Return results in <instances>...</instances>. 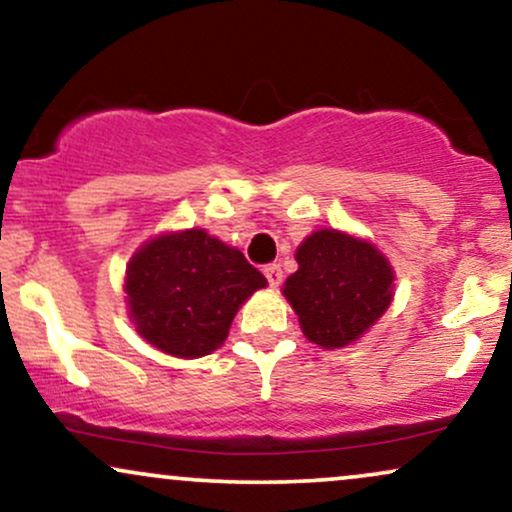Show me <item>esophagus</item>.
I'll return each mask as SVG.
<instances>
[{
	"instance_id": "obj_1",
	"label": "esophagus",
	"mask_w": 512,
	"mask_h": 512,
	"mask_svg": "<svg viewBox=\"0 0 512 512\" xmlns=\"http://www.w3.org/2000/svg\"><path fill=\"white\" fill-rule=\"evenodd\" d=\"M264 276H267L269 286L276 288L281 283V279H283V272H281L279 264H267V267H264Z\"/></svg>"
}]
</instances>
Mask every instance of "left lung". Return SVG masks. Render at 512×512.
Listing matches in <instances>:
<instances>
[{
  "label": "left lung",
  "mask_w": 512,
  "mask_h": 512,
  "mask_svg": "<svg viewBox=\"0 0 512 512\" xmlns=\"http://www.w3.org/2000/svg\"><path fill=\"white\" fill-rule=\"evenodd\" d=\"M295 260L298 272L283 283V295L317 346H350L389 310L393 269L367 240L322 229L300 243Z\"/></svg>",
  "instance_id": "obj_1"
}]
</instances>
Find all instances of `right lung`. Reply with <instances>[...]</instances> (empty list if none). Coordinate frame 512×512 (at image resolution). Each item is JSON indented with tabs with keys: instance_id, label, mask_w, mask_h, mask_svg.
<instances>
[{
	"instance_id": "right-lung-1",
	"label": "right lung",
	"mask_w": 512,
	"mask_h": 512,
	"mask_svg": "<svg viewBox=\"0 0 512 512\" xmlns=\"http://www.w3.org/2000/svg\"><path fill=\"white\" fill-rule=\"evenodd\" d=\"M267 279L205 229L162 233L131 257L126 303L138 334L176 357H202L229 336L238 307Z\"/></svg>"
}]
</instances>
